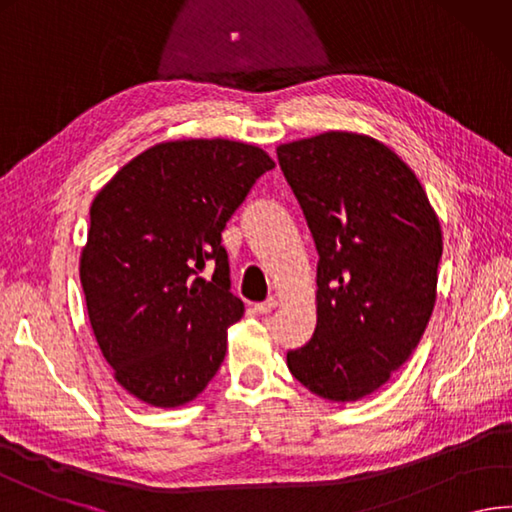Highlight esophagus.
<instances>
[{"mask_svg":"<svg viewBox=\"0 0 512 512\" xmlns=\"http://www.w3.org/2000/svg\"><path fill=\"white\" fill-rule=\"evenodd\" d=\"M274 307H276V298H267V301H263V303H256L254 310L258 314H272Z\"/></svg>","mask_w":512,"mask_h":512,"instance_id":"1","label":"esophagus"}]
</instances>
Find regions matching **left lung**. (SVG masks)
I'll return each instance as SVG.
<instances>
[{
  "instance_id": "obj_1",
  "label": "left lung",
  "mask_w": 512,
  "mask_h": 512,
  "mask_svg": "<svg viewBox=\"0 0 512 512\" xmlns=\"http://www.w3.org/2000/svg\"><path fill=\"white\" fill-rule=\"evenodd\" d=\"M278 165L318 252L316 330L287 368L330 401L388 383L419 345L437 298V214L397 153L330 131L281 144Z\"/></svg>"
}]
</instances>
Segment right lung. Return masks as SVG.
<instances>
[{"label": "right lung", "instance_id": "obj_1", "mask_svg": "<svg viewBox=\"0 0 512 512\" xmlns=\"http://www.w3.org/2000/svg\"><path fill=\"white\" fill-rule=\"evenodd\" d=\"M269 169L252 144L162 142L95 196L80 258L86 310L115 379L149 406L196 399L223 363L245 307L220 234Z\"/></svg>", "mask_w": 512, "mask_h": 512}]
</instances>
